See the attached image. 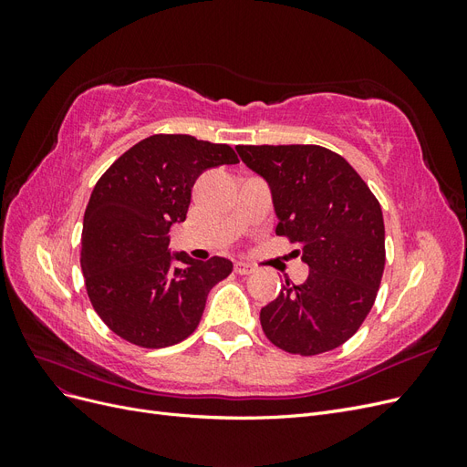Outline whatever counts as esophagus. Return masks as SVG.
Segmentation results:
<instances>
[{"label": "esophagus", "mask_w": 467, "mask_h": 467, "mask_svg": "<svg viewBox=\"0 0 467 467\" xmlns=\"http://www.w3.org/2000/svg\"><path fill=\"white\" fill-rule=\"evenodd\" d=\"M234 268H235L237 275H251L253 271H255V266H251V265H247L244 261H237Z\"/></svg>", "instance_id": "esophagus-1"}]
</instances>
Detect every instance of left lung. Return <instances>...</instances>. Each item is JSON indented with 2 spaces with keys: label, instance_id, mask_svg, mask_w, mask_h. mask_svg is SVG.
Wrapping results in <instances>:
<instances>
[{
  "label": "left lung",
  "instance_id": "1",
  "mask_svg": "<svg viewBox=\"0 0 467 467\" xmlns=\"http://www.w3.org/2000/svg\"><path fill=\"white\" fill-rule=\"evenodd\" d=\"M239 158L273 191L276 235L298 245L309 276L290 278L261 309L275 347L316 357L347 343L376 302L386 265L379 202L341 155L314 144L237 146Z\"/></svg>",
  "mask_w": 467,
  "mask_h": 467
}]
</instances>
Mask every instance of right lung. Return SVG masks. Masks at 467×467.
Here are the masks:
<instances>
[{"label": "right lung", "mask_w": 467, "mask_h": 467, "mask_svg": "<svg viewBox=\"0 0 467 467\" xmlns=\"http://www.w3.org/2000/svg\"><path fill=\"white\" fill-rule=\"evenodd\" d=\"M237 161L228 144L153 134L97 181L83 216L81 271L97 316L124 341L163 348L199 327L210 288L234 265L177 253L185 266H173L169 230L187 220L192 185L204 169Z\"/></svg>", "instance_id": "1"}]
</instances>
